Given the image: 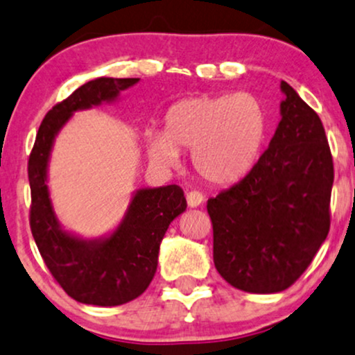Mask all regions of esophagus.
Segmentation results:
<instances>
[{
	"mask_svg": "<svg viewBox=\"0 0 355 355\" xmlns=\"http://www.w3.org/2000/svg\"><path fill=\"white\" fill-rule=\"evenodd\" d=\"M203 198L205 197H203L200 191H197V190H190L189 193H187V203H189L190 209H195V207L202 205Z\"/></svg>",
	"mask_w": 355,
	"mask_h": 355,
	"instance_id": "34e87169",
	"label": "esophagus"
}]
</instances>
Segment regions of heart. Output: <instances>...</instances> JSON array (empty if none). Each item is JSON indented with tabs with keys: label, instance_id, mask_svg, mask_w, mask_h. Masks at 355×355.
I'll return each instance as SVG.
<instances>
[{
	"label": "heart",
	"instance_id": "obj_1",
	"mask_svg": "<svg viewBox=\"0 0 355 355\" xmlns=\"http://www.w3.org/2000/svg\"><path fill=\"white\" fill-rule=\"evenodd\" d=\"M267 133L262 101L247 92L198 95L175 101L165 128L146 130V152L157 164L175 166L190 150L191 166L203 180L229 185L250 172Z\"/></svg>",
	"mask_w": 355,
	"mask_h": 355
}]
</instances>
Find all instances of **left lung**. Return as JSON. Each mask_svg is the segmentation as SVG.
Returning <instances> with one entry per match:
<instances>
[{
	"label": "left lung",
	"mask_w": 355,
	"mask_h": 355,
	"mask_svg": "<svg viewBox=\"0 0 355 355\" xmlns=\"http://www.w3.org/2000/svg\"><path fill=\"white\" fill-rule=\"evenodd\" d=\"M280 121L243 180L207 203L214 263L239 291L277 294L304 274L331 227L334 164L324 125L280 81Z\"/></svg>",
	"instance_id": "obj_1"
}]
</instances>
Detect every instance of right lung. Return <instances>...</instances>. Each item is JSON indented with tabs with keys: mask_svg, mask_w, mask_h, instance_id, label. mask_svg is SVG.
<instances>
[{
	"mask_svg": "<svg viewBox=\"0 0 355 355\" xmlns=\"http://www.w3.org/2000/svg\"><path fill=\"white\" fill-rule=\"evenodd\" d=\"M140 78H95L81 85L46 113L28 162L31 189V234L44 263L76 302L115 307L137 299L152 282L158 252L170 223L187 209L178 185L138 189L123 218L96 239L64 230L56 217L48 187L53 145L68 120L81 110L115 103Z\"/></svg>",
	"mask_w": 355,
	"mask_h": 355,
	"instance_id": "right-lung-1",
	"label": "right lung"
}]
</instances>
